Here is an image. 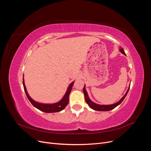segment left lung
I'll return each mask as SVG.
<instances>
[{"label":"left lung","instance_id":"8db88e82","mask_svg":"<svg viewBox=\"0 0 151 151\" xmlns=\"http://www.w3.org/2000/svg\"><path fill=\"white\" fill-rule=\"evenodd\" d=\"M120 52L123 53V55H126V54L124 52V50H123V49L122 48H120L119 49ZM130 89V86L129 89H128V90L127 91V92L125 93V94L122 97V98H121L119 101H118V102L114 103V104H108V105H101V104H96L94 103L93 101H91V100L90 99V98H89V96L88 94V93H87V91L86 90V88H85V85H84V87L83 88V92H84V97H85V100H86V102L87 103V104H88L89 107L91 108H92L93 109H94V110H96V111H110L111 110V109H114L115 108H116L117 106H118L122 101L124 99V98L126 97V96L128 93V92H129V90Z\"/></svg>","mask_w":151,"mask_h":151}]
</instances>
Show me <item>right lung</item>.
Returning a JSON list of instances; mask_svg holds the SVG:
<instances>
[{"instance_id": "1", "label": "right lung", "mask_w": 151, "mask_h": 151, "mask_svg": "<svg viewBox=\"0 0 151 151\" xmlns=\"http://www.w3.org/2000/svg\"><path fill=\"white\" fill-rule=\"evenodd\" d=\"M74 81H73L72 83L70 84V85L68 86V88L67 89V91L65 94L63 96V97L62 99L59 101L57 103H52V104H45V103H38L37 101H35L33 99H32L30 96L28 94V91L26 90V86L24 84V77H23V80H22V84H23V87H24V89L25 91V93L28 97V99L29 100V101L31 103V104L33 105V106L38 109L39 110L43 111L45 113H55V112H58L63 110L64 109L67 105L68 103V98H69V94L71 92V90L72 88L73 84H74Z\"/></svg>"}]
</instances>
